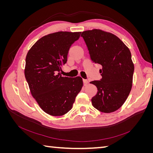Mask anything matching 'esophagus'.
I'll return each instance as SVG.
<instances>
[{"instance_id": "obj_1", "label": "esophagus", "mask_w": 153, "mask_h": 153, "mask_svg": "<svg viewBox=\"0 0 153 153\" xmlns=\"http://www.w3.org/2000/svg\"><path fill=\"white\" fill-rule=\"evenodd\" d=\"M83 82H84V84H87L88 82H89V81H88L87 79H83Z\"/></svg>"}]
</instances>
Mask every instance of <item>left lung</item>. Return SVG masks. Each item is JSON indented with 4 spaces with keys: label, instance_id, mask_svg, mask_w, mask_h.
<instances>
[{
    "label": "left lung",
    "instance_id": "1",
    "mask_svg": "<svg viewBox=\"0 0 153 153\" xmlns=\"http://www.w3.org/2000/svg\"><path fill=\"white\" fill-rule=\"evenodd\" d=\"M94 64H100L102 78L91 84L98 89L91 101L94 107L104 113L118 110L126 100L131 91L134 65L129 48L116 36L99 29L82 32Z\"/></svg>",
    "mask_w": 153,
    "mask_h": 153
}]
</instances>
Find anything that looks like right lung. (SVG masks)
I'll use <instances>...</instances> for the list:
<instances>
[{
	"mask_svg": "<svg viewBox=\"0 0 153 153\" xmlns=\"http://www.w3.org/2000/svg\"><path fill=\"white\" fill-rule=\"evenodd\" d=\"M81 32H57L42 37L27 54L25 76L31 94L45 112L60 116L73 107L82 78L62 76L69 50Z\"/></svg>",
	"mask_w": 153,
	"mask_h": 153,
	"instance_id": "right-lung-1",
	"label": "right lung"
}]
</instances>
